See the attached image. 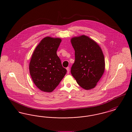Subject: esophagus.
Masks as SVG:
<instances>
[{"label":"esophagus","instance_id":"obj_1","mask_svg":"<svg viewBox=\"0 0 132 132\" xmlns=\"http://www.w3.org/2000/svg\"><path fill=\"white\" fill-rule=\"evenodd\" d=\"M67 73L69 74V73H70V68L69 67L67 68Z\"/></svg>","mask_w":132,"mask_h":132}]
</instances>
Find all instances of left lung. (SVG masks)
<instances>
[{"instance_id": "obj_1", "label": "left lung", "mask_w": 132, "mask_h": 132, "mask_svg": "<svg viewBox=\"0 0 132 132\" xmlns=\"http://www.w3.org/2000/svg\"><path fill=\"white\" fill-rule=\"evenodd\" d=\"M71 42L75 56L71 74L82 88L86 90L93 89L105 71L102 50L94 40L85 35L72 38Z\"/></svg>"}]
</instances>
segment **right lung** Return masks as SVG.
Returning <instances> with one entry per match:
<instances>
[{"label":"right lung","instance_id":"1","mask_svg":"<svg viewBox=\"0 0 132 132\" xmlns=\"http://www.w3.org/2000/svg\"><path fill=\"white\" fill-rule=\"evenodd\" d=\"M61 42L60 38L47 37L36 48L29 62V72L32 80L40 90L51 93L66 74L60 58L57 55Z\"/></svg>","mask_w":132,"mask_h":132}]
</instances>
